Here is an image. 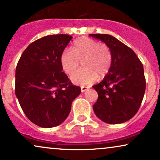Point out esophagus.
<instances>
[{
    "instance_id": "esophagus-1",
    "label": "esophagus",
    "mask_w": 160,
    "mask_h": 160,
    "mask_svg": "<svg viewBox=\"0 0 160 160\" xmlns=\"http://www.w3.org/2000/svg\"><path fill=\"white\" fill-rule=\"evenodd\" d=\"M87 89H88V87H85V86L81 87V90H82V92H84L86 91Z\"/></svg>"
}]
</instances>
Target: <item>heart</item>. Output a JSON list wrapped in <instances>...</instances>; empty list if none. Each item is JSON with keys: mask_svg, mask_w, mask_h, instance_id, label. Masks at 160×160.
<instances>
[{"mask_svg": "<svg viewBox=\"0 0 160 160\" xmlns=\"http://www.w3.org/2000/svg\"><path fill=\"white\" fill-rule=\"evenodd\" d=\"M62 71L71 75L82 62V69L71 76L72 82L85 85L108 74L112 64V53L106 43L83 37L74 42L71 50L66 49L60 56Z\"/></svg>", "mask_w": 160, "mask_h": 160, "instance_id": "heart-1", "label": "heart"}]
</instances>
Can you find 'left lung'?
Wrapping results in <instances>:
<instances>
[{
  "instance_id": "8db88e82",
  "label": "left lung",
  "mask_w": 160,
  "mask_h": 160,
  "mask_svg": "<svg viewBox=\"0 0 160 160\" xmlns=\"http://www.w3.org/2000/svg\"><path fill=\"white\" fill-rule=\"evenodd\" d=\"M89 36L104 42L112 53L108 74L93 86L98 94L93 110L106 123H123L134 117L143 100L146 90L143 64L132 49L111 35Z\"/></svg>"
}]
</instances>
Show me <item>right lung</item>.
<instances>
[{
  "instance_id": "obj_1",
  "label": "right lung",
  "mask_w": 160,
  "mask_h": 160,
  "mask_svg": "<svg viewBox=\"0 0 160 160\" xmlns=\"http://www.w3.org/2000/svg\"><path fill=\"white\" fill-rule=\"evenodd\" d=\"M71 38L67 34L39 38L26 48L17 63L15 94L26 117L41 128L62 123L81 93L60 65L61 54Z\"/></svg>"
}]
</instances>
